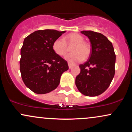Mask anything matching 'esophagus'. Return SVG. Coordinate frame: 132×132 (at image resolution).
<instances>
[{"label": "esophagus", "instance_id": "obj_1", "mask_svg": "<svg viewBox=\"0 0 132 132\" xmlns=\"http://www.w3.org/2000/svg\"><path fill=\"white\" fill-rule=\"evenodd\" d=\"M68 66H69V68L70 69V68H71L72 67V66H73V64H72L70 63H68Z\"/></svg>", "mask_w": 132, "mask_h": 132}]
</instances>
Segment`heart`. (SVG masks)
Listing matches in <instances>:
<instances>
[{
  "label": "heart",
  "instance_id": "heart-1",
  "mask_svg": "<svg viewBox=\"0 0 132 132\" xmlns=\"http://www.w3.org/2000/svg\"><path fill=\"white\" fill-rule=\"evenodd\" d=\"M72 53L65 57L70 63L81 61L83 59H87L91 53V48L88 43L84 42L82 36L78 33H71L66 37L65 40L62 38L56 40L53 44V49L57 55L64 56L69 51L71 47Z\"/></svg>",
  "mask_w": 132,
  "mask_h": 132
}]
</instances>
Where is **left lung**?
Instances as JSON below:
<instances>
[{
	"label": "left lung",
	"instance_id": "1",
	"mask_svg": "<svg viewBox=\"0 0 132 132\" xmlns=\"http://www.w3.org/2000/svg\"><path fill=\"white\" fill-rule=\"evenodd\" d=\"M91 43L89 60L79 65L81 72L76 78V85L82 94L97 96L110 86L115 75L116 56L112 43L104 35L93 31H82Z\"/></svg>",
	"mask_w": 132,
	"mask_h": 132
}]
</instances>
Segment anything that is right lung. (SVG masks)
<instances>
[{
  "label": "right lung",
  "mask_w": 132,
  "mask_h": 132,
  "mask_svg": "<svg viewBox=\"0 0 132 132\" xmlns=\"http://www.w3.org/2000/svg\"><path fill=\"white\" fill-rule=\"evenodd\" d=\"M66 31L38 30L24 39L20 70L24 84L38 94L50 92L58 86L68 63L54 52L53 44Z\"/></svg>",
  "instance_id": "1"
}]
</instances>
